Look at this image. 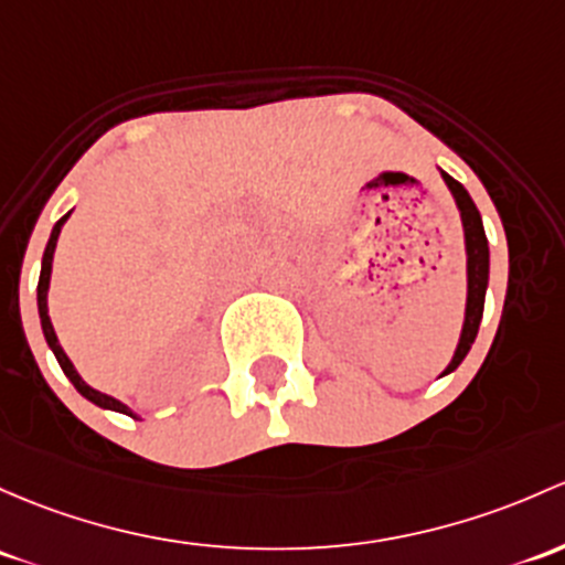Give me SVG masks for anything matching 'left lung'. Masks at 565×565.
<instances>
[{
	"mask_svg": "<svg viewBox=\"0 0 565 565\" xmlns=\"http://www.w3.org/2000/svg\"><path fill=\"white\" fill-rule=\"evenodd\" d=\"M441 178L444 183H447L449 192H452L457 211H460L462 241H466V317H462V330L460 338H457L452 360H449V365L444 367L441 373V376H449V373L457 371V365L466 360V354L471 352V343L477 341L479 324H482L487 281H490V246H487L482 216H479L471 194L466 192V186H462L460 181H455V178L444 173V170Z\"/></svg>",
	"mask_w": 565,
	"mask_h": 565,
	"instance_id": "left-lung-1",
	"label": "left lung"
}]
</instances>
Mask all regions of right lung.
Here are the masks:
<instances>
[{
  "instance_id": "right-lung-1",
  "label": "right lung",
  "mask_w": 565,
  "mask_h": 565,
  "mask_svg": "<svg viewBox=\"0 0 565 565\" xmlns=\"http://www.w3.org/2000/svg\"><path fill=\"white\" fill-rule=\"evenodd\" d=\"M70 213H73V211H70ZM70 213H64V216L58 218L56 224H53V230H51V237H47V246H45V254H43V267H40V281H38V311H40V328H43V335H45V343H47V349H51V352H53V358L58 360V365H62L64 376H67L70 382H73V387L78 390L81 395L86 397V401H92L94 406H99V408H108V412H118V414H127V417H132V419H140L138 414H135L132 408L127 406V403H121V401H118V397H113V395H105V392L94 390L92 384H86V382H83V379H81V373L75 371L73 360L67 358V352H64V349H62V343H58V338H56V330H53L51 313H47V289H51L53 252H56L58 233H62V227H64V222H67V218H70Z\"/></svg>"
}]
</instances>
